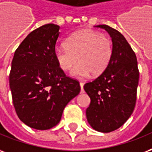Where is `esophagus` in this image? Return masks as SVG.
<instances>
[{
  "mask_svg": "<svg viewBox=\"0 0 152 152\" xmlns=\"http://www.w3.org/2000/svg\"><path fill=\"white\" fill-rule=\"evenodd\" d=\"M80 89H81V93H83L84 91H83V86H84V83L83 82H80Z\"/></svg>",
  "mask_w": 152,
  "mask_h": 152,
  "instance_id": "obj_1",
  "label": "esophagus"
}]
</instances>
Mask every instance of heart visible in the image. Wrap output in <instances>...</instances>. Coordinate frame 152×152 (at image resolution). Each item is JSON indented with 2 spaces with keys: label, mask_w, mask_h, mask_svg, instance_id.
<instances>
[{
  "label": "heart",
  "mask_w": 152,
  "mask_h": 152,
  "mask_svg": "<svg viewBox=\"0 0 152 152\" xmlns=\"http://www.w3.org/2000/svg\"><path fill=\"white\" fill-rule=\"evenodd\" d=\"M112 53L113 45L109 37L91 30L76 32L66 39L65 46L57 47L54 50L58 66L64 72L80 61L72 72L76 77L101 74L109 65Z\"/></svg>",
  "instance_id": "b5f03b06"
}]
</instances>
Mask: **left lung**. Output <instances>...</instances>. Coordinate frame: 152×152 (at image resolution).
<instances>
[{"label": "left lung", "instance_id": "1", "mask_svg": "<svg viewBox=\"0 0 152 152\" xmlns=\"http://www.w3.org/2000/svg\"><path fill=\"white\" fill-rule=\"evenodd\" d=\"M95 27L111 36L113 53L105 70L84 86L91 98L86 118L94 130L110 132L124 125L134 110L139 71L135 53L120 32L106 24Z\"/></svg>", "mask_w": 152, "mask_h": 152}]
</instances>
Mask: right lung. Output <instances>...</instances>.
<instances>
[{
	"mask_svg": "<svg viewBox=\"0 0 152 152\" xmlns=\"http://www.w3.org/2000/svg\"><path fill=\"white\" fill-rule=\"evenodd\" d=\"M60 27L47 24L32 31L17 48L10 87L17 115L38 130L53 128L66 105L80 91L79 81L66 75L54 55Z\"/></svg>",
	"mask_w": 152,
	"mask_h": 152,
	"instance_id": "1",
	"label": "right lung"
}]
</instances>
